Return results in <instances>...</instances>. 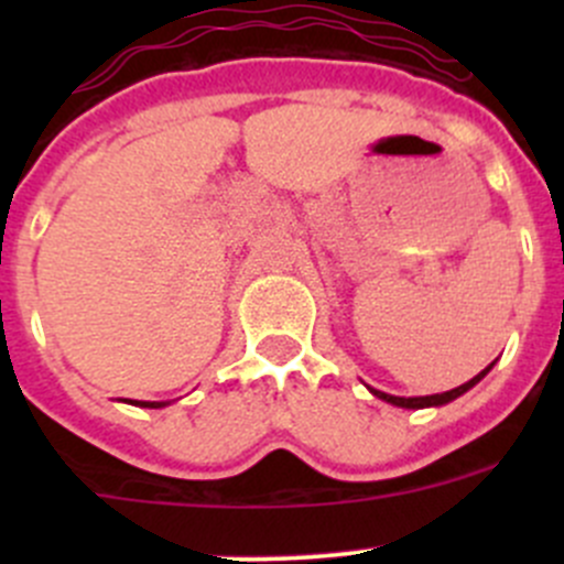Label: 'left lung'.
I'll use <instances>...</instances> for the list:
<instances>
[{"instance_id": "8db88e82", "label": "left lung", "mask_w": 564, "mask_h": 564, "mask_svg": "<svg viewBox=\"0 0 564 564\" xmlns=\"http://www.w3.org/2000/svg\"><path fill=\"white\" fill-rule=\"evenodd\" d=\"M491 371V366L486 368V371H480L477 373L475 379H469V382L466 384H460V388H453V390H447V392H436V395H417V398H401V395H390V392H382V390H373L371 388V392L377 398H382V401H388V403H392V406H401V409H425V406H445V403H451V401H456L458 395H464L466 390H471L475 388L477 382H480L482 377H486V373Z\"/></svg>"}]
</instances>
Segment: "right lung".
<instances>
[{
  "mask_svg": "<svg viewBox=\"0 0 564 564\" xmlns=\"http://www.w3.org/2000/svg\"><path fill=\"white\" fill-rule=\"evenodd\" d=\"M128 403H139V406H150V409L166 406V403H163V401H128Z\"/></svg>",
  "mask_w": 564,
  "mask_h": 564,
  "instance_id": "right-lung-1",
  "label": "right lung"
}]
</instances>
